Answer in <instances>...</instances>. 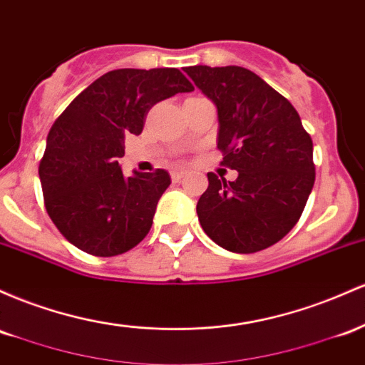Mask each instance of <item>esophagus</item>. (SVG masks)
<instances>
[{
	"label": "esophagus",
	"mask_w": 365,
	"mask_h": 365,
	"mask_svg": "<svg viewBox=\"0 0 365 365\" xmlns=\"http://www.w3.org/2000/svg\"><path fill=\"white\" fill-rule=\"evenodd\" d=\"M184 175H186V172H184V170H175V172H172L170 178H172V181L179 182L184 178Z\"/></svg>",
	"instance_id": "34e87169"
}]
</instances>
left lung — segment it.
I'll return each mask as SVG.
<instances>
[{"instance_id":"obj_1","label":"left lung","mask_w":365,"mask_h":365,"mask_svg":"<svg viewBox=\"0 0 365 365\" xmlns=\"http://www.w3.org/2000/svg\"><path fill=\"white\" fill-rule=\"evenodd\" d=\"M214 101L217 148L236 181L208 172L196 214L219 247L253 253L272 247L294 227L315 181L314 146L300 115L282 94L237 65L184 67Z\"/></svg>"}]
</instances>
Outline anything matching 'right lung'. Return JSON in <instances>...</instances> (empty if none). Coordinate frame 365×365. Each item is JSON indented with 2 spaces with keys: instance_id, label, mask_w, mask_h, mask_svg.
Returning <instances> with one entry per match:
<instances>
[{
  "instance_id": "add662e5",
  "label": "right lung",
  "mask_w": 365,
  "mask_h": 365,
  "mask_svg": "<svg viewBox=\"0 0 365 365\" xmlns=\"http://www.w3.org/2000/svg\"><path fill=\"white\" fill-rule=\"evenodd\" d=\"M193 89L178 68H118L89 84L56 118L39 179L48 215L73 247L113 257L145 240L170 175L157 169L125 178L118 165L124 139L141 134L151 106Z\"/></svg>"
}]
</instances>
